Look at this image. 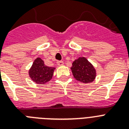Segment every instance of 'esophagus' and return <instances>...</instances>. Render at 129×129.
<instances>
[{"mask_svg":"<svg viewBox=\"0 0 129 129\" xmlns=\"http://www.w3.org/2000/svg\"><path fill=\"white\" fill-rule=\"evenodd\" d=\"M57 64L59 66H62L64 64V62L63 61H62V60H58V61L57 62Z\"/></svg>","mask_w":129,"mask_h":129,"instance_id":"esophagus-1","label":"esophagus"}]
</instances>
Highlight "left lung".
<instances>
[{
  "instance_id": "8db88e82",
  "label": "left lung",
  "mask_w": 129,
  "mask_h": 129,
  "mask_svg": "<svg viewBox=\"0 0 129 129\" xmlns=\"http://www.w3.org/2000/svg\"><path fill=\"white\" fill-rule=\"evenodd\" d=\"M71 70L75 79L85 83H91L96 77V70L85 57H79L74 60Z\"/></svg>"
}]
</instances>
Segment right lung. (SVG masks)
<instances>
[{"label": "right lung", "mask_w": 129, "mask_h": 129, "mask_svg": "<svg viewBox=\"0 0 129 129\" xmlns=\"http://www.w3.org/2000/svg\"><path fill=\"white\" fill-rule=\"evenodd\" d=\"M55 68L44 64V62L38 57L35 60L28 71L29 76L34 82L38 84H44L52 78Z\"/></svg>", "instance_id": "add662e5"}]
</instances>
